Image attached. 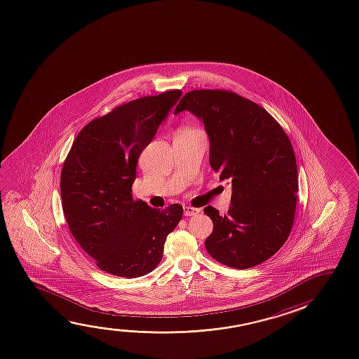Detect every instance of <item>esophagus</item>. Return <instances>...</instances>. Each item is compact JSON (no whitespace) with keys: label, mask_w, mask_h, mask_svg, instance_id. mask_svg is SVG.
<instances>
[{"label":"esophagus","mask_w":359,"mask_h":359,"mask_svg":"<svg viewBox=\"0 0 359 359\" xmlns=\"http://www.w3.org/2000/svg\"><path fill=\"white\" fill-rule=\"evenodd\" d=\"M200 210L196 208H191V206H184V215L185 216H195L199 214Z\"/></svg>","instance_id":"1"}]
</instances>
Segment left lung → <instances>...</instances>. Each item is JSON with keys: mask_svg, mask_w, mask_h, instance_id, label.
I'll list each match as a JSON object with an SVG mask.
<instances>
[{"mask_svg": "<svg viewBox=\"0 0 359 359\" xmlns=\"http://www.w3.org/2000/svg\"><path fill=\"white\" fill-rule=\"evenodd\" d=\"M184 111L204 123L210 165L232 187L227 215L204 209L214 224L205 248L238 270L265 262L286 243L294 219L297 164L290 139L262 107L229 90H191L174 114Z\"/></svg>", "mask_w": 359, "mask_h": 359, "instance_id": "obj_1", "label": "left lung"}]
</instances>
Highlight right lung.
<instances>
[{"mask_svg": "<svg viewBox=\"0 0 359 359\" xmlns=\"http://www.w3.org/2000/svg\"><path fill=\"white\" fill-rule=\"evenodd\" d=\"M179 89L142 97L89 121L67 155L62 208L81 248L100 270L134 278L158 266L182 206L151 209L133 200L139 156L177 104Z\"/></svg>", "mask_w": 359, "mask_h": 359, "instance_id": "right-lung-1", "label": "right lung"}]
</instances>
